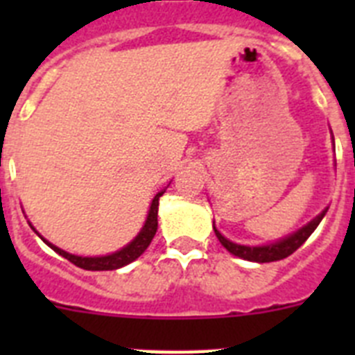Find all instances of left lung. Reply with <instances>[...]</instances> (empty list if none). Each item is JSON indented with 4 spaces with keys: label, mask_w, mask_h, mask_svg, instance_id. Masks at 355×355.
<instances>
[{
    "label": "left lung",
    "mask_w": 355,
    "mask_h": 355,
    "mask_svg": "<svg viewBox=\"0 0 355 355\" xmlns=\"http://www.w3.org/2000/svg\"><path fill=\"white\" fill-rule=\"evenodd\" d=\"M329 208H325L324 211L320 213L318 216H315L309 224H306L304 227H300L299 231H295L290 236L283 238V240L275 241V243H270V245H258V247H249V245H238V243H233L231 240H227L225 236H222L218 233V229L213 224V229H215V234L218 238L222 245L229 250L231 254L238 256V258H243L247 261H256V263H270V261H279V259L288 258L290 254H293L295 250L302 245L307 238L311 236V233L318 227V224L322 222V218L325 216Z\"/></svg>",
    "instance_id": "8db88e82"
}]
</instances>
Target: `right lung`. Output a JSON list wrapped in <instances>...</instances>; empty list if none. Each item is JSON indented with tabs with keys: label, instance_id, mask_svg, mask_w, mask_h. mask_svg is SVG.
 <instances>
[{
	"label": "right lung",
	"instance_id": "obj_1",
	"mask_svg": "<svg viewBox=\"0 0 355 355\" xmlns=\"http://www.w3.org/2000/svg\"><path fill=\"white\" fill-rule=\"evenodd\" d=\"M163 193H165V190H162V192H158L155 196V199H153V202H150L149 213H147L146 224H144L142 231L135 236V240H131L126 247H122L121 250H117V252L114 254H108V256H99V258H83V256H74V254H69L65 252V250L58 249L56 245L49 243L48 240H44V238L37 233L35 229H33V225H31V229H33V231H35V233L39 234V236L42 238V240L46 241L53 250H55V252H58L62 258L69 259L72 265L80 266V268H83V270H117V268H121V266L130 265V263L135 261L139 256H142L144 250L149 247V243L153 241V238H155L156 229H158L159 197H162Z\"/></svg>",
	"mask_w": 355,
	"mask_h": 355
}]
</instances>
